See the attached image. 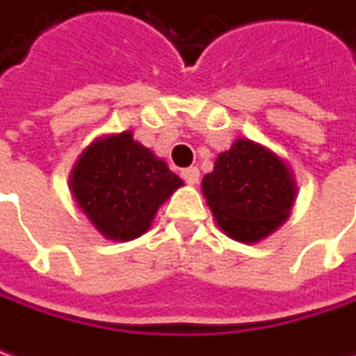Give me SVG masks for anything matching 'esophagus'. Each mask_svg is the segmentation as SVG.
I'll return each mask as SVG.
<instances>
[{"mask_svg": "<svg viewBox=\"0 0 356 356\" xmlns=\"http://www.w3.org/2000/svg\"><path fill=\"white\" fill-rule=\"evenodd\" d=\"M180 176L184 178L186 184H198L200 170L196 168V166H192V168H184V170L180 172Z\"/></svg>", "mask_w": 356, "mask_h": 356, "instance_id": "1", "label": "esophagus"}]
</instances>
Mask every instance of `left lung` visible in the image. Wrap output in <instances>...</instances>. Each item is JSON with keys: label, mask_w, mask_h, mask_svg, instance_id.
I'll list each match as a JSON object with an SVG mask.
<instances>
[{"label": "left lung", "mask_w": 356, "mask_h": 356, "mask_svg": "<svg viewBox=\"0 0 356 356\" xmlns=\"http://www.w3.org/2000/svg\"><path fill=\"white\" fill-rule=\"evenodd\" d=\"M202 190L220 227L245 243L277 229L295 200L293 178L283 160L252 140H236L216 158Z\"/></svg>", "instance_id": "obj_1"}]
</instances>
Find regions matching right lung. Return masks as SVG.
<instances>
[{
    "label": "right lung",
    "mask_w": 356,
    "mask_h": 356,
    "mask_svg": "<svg viewBox=\"0 0 356 356\" xmlns=\"http://www.w3.org/2000/svg\"><path fill=\"white\" fill-rule=\"evenodd\" d=\"M182 180L130 132L92 143L76 162L71 188L76 204L104 238L130 241L144 234Z\"/></svg>",
    "instance_id": "obj_1"
}]
</instances>
